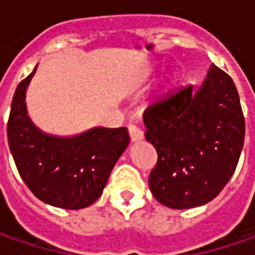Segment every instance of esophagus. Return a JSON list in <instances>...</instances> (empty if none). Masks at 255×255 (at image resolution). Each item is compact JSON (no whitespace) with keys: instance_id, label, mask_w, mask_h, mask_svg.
Wrapping results in <instances>:
<instances>
[{"instance_id":"esophagus-1","label":"esophagus","mask_w":255,"mask_h":255,"mask_svg":"<svg viewBox=\"0 0 255 255\" xmlns=\"http://www.w3.org/2000/svg\"><path fill=\"white\" fill-rule=\"evenodd\" d=\"M128 130H129V136H130V140L132 142H139L143 139V132L136 126V125H129L128 126Z\"/></svg>"}]
</instances>
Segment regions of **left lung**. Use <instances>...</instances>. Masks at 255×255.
<instances>
[{
  "instance_id": "8db88e82",
  "label": "left lung",
  "mask_w": 255,
  "mask_h": 255,
  "mask_svg": "<svg viewBox=\"0 0 255 255\" xmlns=\"http://www.w3.org/2000/svg\"><path fill=\"white\" fill-rule=\"evenodd\" d=\"M146 140L157 152L149 174L154 199L170 209L203 206L219 196L240 159L246 123L237 88L211 65L204 84L169 92L143 112Z\"/></svg>"
}]
</instances>
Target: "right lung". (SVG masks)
<instances>
[{
  "mask_svg": "<svg viewBox=\"0 0 255 255\" xmlns=\"http://www.w3.org/2000/svg\"><path fill=\"white\" fill-rule=\"evenodd\" d=\"M35 69L16 86L6 125L15 166L41 201L69 210L85 209L101 197L129 144V133L126 128H95L75 137H55L38 130L25 108V91Z\"/></svg>",
  "mask_w": 255,
  "mask_h": 255,
  "instance_id": "1",
  "label": "right lung"
}]
</instances>
